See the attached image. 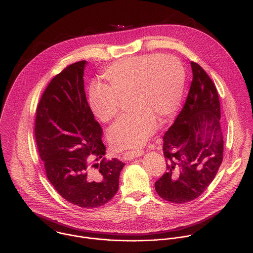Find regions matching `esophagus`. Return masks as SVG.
<instances>
[{"label": "esophagus", "instance_id": "obj_1", "mask_svg": "<svg viewBox=\"0 0 253 253\" xmlns=\"http://www.w3.org/2000/svg\"><path fill=\"white\" fill-rule=\"evenodd\" d=\"M143 154V151L142 150H137V151H126L125 153H123V158L124 160L126 161H129V160H132L136 157H139Z\"/></svg>", "mask_w": 253, "mask_h": 253}]
</instances>
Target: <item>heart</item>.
Returning <instances> with one entry per match:
<instances>
[{
	"label": "heart",
	"instance_id": "1",
	"mask_svg": "<svg viewBox=\"0 0 253 253\" xmlns=\"http://www.w3.org/2000/svg\"><path fill=\"white\" fill-rule=\"evenodd\" d=\"M104 84H91L88 105L103 123L115 119L121 98L129 94L130 114L120 118L111 127L109 138L116 149L136 148L155 130L158 119L169 120L180 106L186 71L177 56L150 53L124 57L105 69Z\"/></svg>",
	"mask_w": 253,
	"mask_h": 253
}]
</instances>
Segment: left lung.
I'll return each mask as SVG.
<instances>
[{"mask_svg": "<svg viewBox=\"0 0 253 253\" xmlns=\"http://www.w3.org/2000/svg\"><path fill=\"white\" fill-rule=\"evenodd\" d=\"M193 80L186 102L163 137L167 171L155 182L167 202L184 204L200 197L214 179L223 160V132L216 87L191 61Z\"/></svg>", "mask_w": 253, "mask_h": 253, "instance_id": "obj_1", "label": "left lung"}]
</instances>
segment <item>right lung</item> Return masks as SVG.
Masks as SVG:
<instances>
[{"mask_svg":"<svg viewBox=\"0 0 253 253\" xmlns=\"http://www.w3.org/2000/svg\"><path fill=\"white\" fill-rule=\"evenodd\" d=\"M86 61L72 63L47 84L37 106L35 138L56 192L82 209L104 206L119 189L124 163L104 158L102 127L84 89Z\"/></svg>","mask_w":253,"mask_h":253,"instance_id":"obj_1","label":"right lung"}]
</instances>
